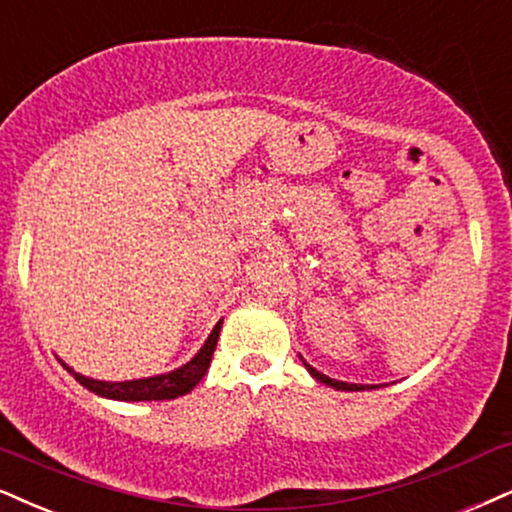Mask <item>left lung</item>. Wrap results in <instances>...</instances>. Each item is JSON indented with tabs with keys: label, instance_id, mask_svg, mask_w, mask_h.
I'll use <instances>...</instances> for the list:
<instances>
[{
	"label": "left lung",
	"instance_id": "obj_1",
	"mask_svg": "<svg viewBox=\"0 0 512 512\" xmlns=\"http://www.w3.org/2000/svg\"><path fill=\"white\" fill-rule=\"evenodd\" d=\"M299 358H301V356H299ZM301 363L306 365V370L311 372L315 380L323 382V384H327V387H332V389H337V391H365V389H380V387H384V384H353V382L332 380V377H327V375H323V372H320V370H315L311 363H306L304 358H301Z\"/></svg>",
	"mask_w": 512,
	"mask_h": 512
}]
</instances>
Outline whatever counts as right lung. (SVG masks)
<instances>
[{
  "instance_id": "1",
  "label": "right lung",
  "mask_w": 512,
  "mask_h": 512,
  "mask_svg": "<svg viewBox=\"0 0 512 512\" xmlns=\"http://www.w3.org/2000/svg\"><path fill=\"white\" fill-rule=\"evenodd\" d=\"M220 327H223V320H218L216 327H213L204 346L194 353L192 361H187L180 368L161 372V375L151 377H140V380H125V382H104L94 380V377H85L80 372H75L71 365L61 361L63 368H66L71 375L78 380L82 387L90 389L92 394L104 396V399L113 401H170L178 399V396H185L201 382V377L206 375L208 365H211L213 351H216Z\"/></svg>"
}]
</instances>
